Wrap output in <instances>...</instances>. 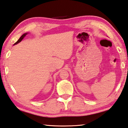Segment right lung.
Segmentation results:
<instances>
[{
	"label": "right lung",
	"mask_w": 128,
	"mask_h": 128,
	"mask_svg": "<svg viewBox=\"0 0 128 128\" xmlns=\"http://www.w3.org/2000/svg\"><path fill=\"white\" fill-rule=\"evenodd\" d=\"M26 34H27V33H25V34H22V36H21V37H20V38H19V40H17V42H16V43H14V44H17V43H18L19 42H21V40H23V38H24V37H25V36H26Z\"/></svg>",
	"instance_id": "obj_1"
}]
</instances>
